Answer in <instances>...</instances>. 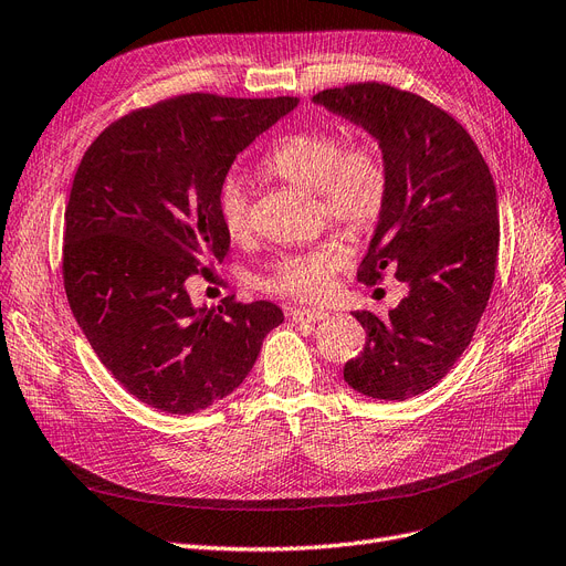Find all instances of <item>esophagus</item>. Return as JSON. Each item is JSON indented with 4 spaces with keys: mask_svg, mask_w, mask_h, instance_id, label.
I'll return each instance as SVG.
<instances>
[{
    "mask_svg": "<svg viewBox=\"0 0 566 566\" xmlns=\"http://www.w3.org/2000/svg\"><path fill=\"white\" fill-rule=\"evenodd\" d=\"M327 311H321V308H292L290 311V318L295 323H318V321H325L327 318Z\"/></svg>",
    "mask_w": 566,
    "mask_h": 566,
    "instance_id": "34e87169",
    "label": "esophagus"
}]
</instances>
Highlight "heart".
<instances>
[{"instance_id": "obj_1", "label": "heart", "mask_w": 566, "mask_h": 566, "mask_svg": "<svg viewBox=\"0 0 566 566\" xmlns=\"http://www.w3.org/2000/svg\"><path fill=\"white\" fill-rule=\"evenodd\" d=\"M264 169L290 186L321 195L327 218L355 234L371 230L388 205L390 174L380 148L374 142L346 146L342 134L332 129L290 134L271 150ZM220 218L232 239L251 232L248 195L237 180H228L220 190ZM344 264V245L327 241L283 258L266 276L264 287L304 302L323 300L332 276Z\"/></svg>"}]
</instances>
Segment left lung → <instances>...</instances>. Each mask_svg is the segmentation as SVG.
Instances as JSON below:
<instances>
[{"mask_svg":"<svg viewBox=\"0 0 566 566\" xmlns=\"http://www.w3.org/2000/svg\"><path fill=\"white\" fill-rule=\"evenodd\" d=\"M369 132L390 174L357 281L382 271L409 285L386 321L353 315L367 329L344 380L361 395L403 401L434 388L471 344L488 306L500 253V211L490 169L469 132L420 95L386 83H353L313 95Z\"/></svg>","mask_w":566,"mask_h":566,"instance_id":"8db88e82","label":"left lung"}]
</instances>
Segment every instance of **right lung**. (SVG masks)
Masks as SVG:
<instances>
[{"label":"right lung","instance_id":"obj_1","mask_svg":"<svg viewBox=\"0 0 566 566\" xmlns=\"http://www.w3.org/2000/svg\"><path fill=\"white\" fill-rule=\"evenodd\" d=\"M297 104L180 95L132 111L83 155L64 211L66 300L102 365L157 411L228 397L283 323L271 302L197 308L188 279L230 251L220 190L237 155Z\"/></svg>","mask_w":566,"mask_h":566}]
</instances>
